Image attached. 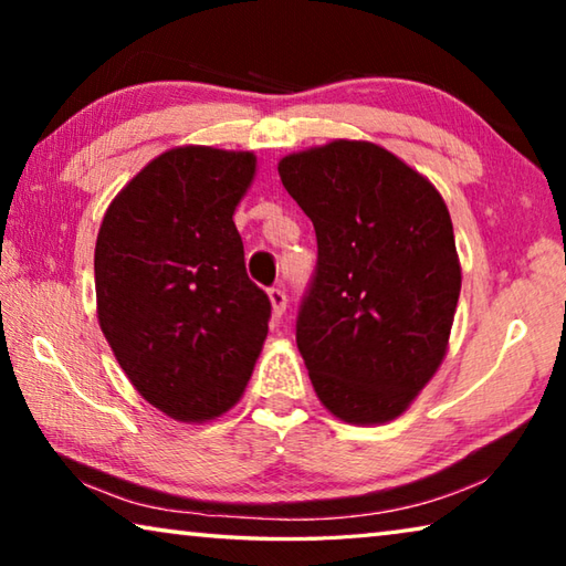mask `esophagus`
Here are the masks:
<instances>
[{
    "mask_svg": "<svg viewBox=\"0 0 566 566\" xmlns=\"http://www.w3.org/2000/svg\"><path fill=\"white\" fill-rule=\"evenodd\" d=\"M266 294H270V302H272V314H274V317H282L284 310H286V294H284V290H282V286H272V290L266 292Z\"/></svg>",
    "mask_w": 566,
    "mask_h": 566,
    "instance_id": "obj_1",
    "label": "esophagus"
}]
</instances>
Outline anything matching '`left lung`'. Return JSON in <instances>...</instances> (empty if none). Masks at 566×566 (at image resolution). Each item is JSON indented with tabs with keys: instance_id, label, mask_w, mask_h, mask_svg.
I'll return each instance as SVG.
<instances>
[{
	"instance_id": "8db88e82",
	"label": "left lung",
	"mask_w": 566,
	"mask_h": 566,
	"mask_svg": "<svg viewBox=\"0 0 566 566\" xmlns=\"http://www.w3.org/2000/svg\"><path fill=\"white\" fill-rule=\"evenodd\" d=\"M317 232L296 347L324 409L371 427L405 415L442 367L462 290L454 227L421 171L367 139L280 159Z\"/></svg>"
}]
</instances>
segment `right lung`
<instances>
[{"instance_id":"obj_1","label":"right lung","mask_w":566,"mask_h":566,"mask_svg":"<svg viewBox=\"0 0 566 566\" xmlns=\"http://www.w3.org/2000/svg\"><path fill=\"white\" fill-rule=\"evenodd\" d=\"M254 151L185 145L142 167L94 247L97 319L124 375L169 419L202 424L242 399L270 332L234 212Z\"/></svg>"}]
</instances>
